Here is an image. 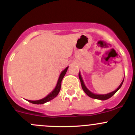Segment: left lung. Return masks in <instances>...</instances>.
<instances>
[{
  "label": "left lung",
  "instance_id": "left-lung-1",
  "mask_svg": "<svg viewBox=\"0 0 135 135\" xmlns=\"http://www.w3.org/2000/svg\"><path fill=\"white\" fill-rule=\"evenodd\" d=\"M78 76H79V78H80V82H81V88H82L84 91L85 92V93H86L88 96L90 97L91 98H93V99H99V100H107V99L112 97L114 94L116 93V92L118 91L119 89H120V88L122 87V84H123V80H124V79H123V81H122V82L121 83L120 85H119V87H118V88H117L115 91H114L111 92V93H109L108 94H105V95H97V94H95V93H92V92H91L90 91H89V89H88V88L85 87V84H84V81H83V80H82V78H81V74H80V73H79Z\"/></svg>",
  "mask_w": 135,
  "mask_h": 135
}]
</instances>
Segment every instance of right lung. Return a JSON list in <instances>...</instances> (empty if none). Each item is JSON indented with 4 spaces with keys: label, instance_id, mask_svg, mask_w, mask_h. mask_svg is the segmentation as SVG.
I'll return each mask as SVG.
<instances>
[{
    "label": "right lung",
    "instance_id": "right-lung-1",
    "mask_svg": "<svg viewBox=\"0 0 135 135\" xmlns=\"http://www.w3.org/2000/svg\"><path fill=\"white\" fill-rule=\"evenodd\" d=\"M68 68H69V66H68V67H66L64 70H62V73H61L59 79H58V81H57V83L56 86H55V89H54V90L51 91V93L48 94V95H47L46 97H44V99H40V100H28V102H30V103H32V104H44V103H47V102L50 101V100H52L53 99H54L55 97H56L57 96L58 93H59L60 91V89H61V81H62V78H63V77L65 76V74H66V71H67Z\"/></svg>",
    "mask_w": 135,
    "mask_h": 135
}]
</instances>
